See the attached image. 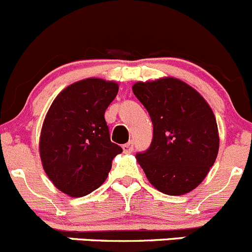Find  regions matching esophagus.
<instances>
[{
    "label": "esophagus",
    "mask_w": 252,
    "mask_h": 252,
    "mask_svg": "<svg viewBox=\"0 0 252 252\" xmlns=\"http://www.w3.org/2000/svg\"><path fill=\"white\" fill-rule=\"evenodd\" d=\"M123 149H124V152H125V153H131V152L133 151V142H132V141L127 142L126 144H124V146H123Z\"/></svg>",
    "instance_id": "obj_1"
}]
</instances>
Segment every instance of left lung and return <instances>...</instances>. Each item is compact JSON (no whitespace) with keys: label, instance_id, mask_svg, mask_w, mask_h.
<instances>
[{"label":"left lung","instance_id":"left-lung-1","mask_svg":"<svg viewBox=\"0 0 252 252\" xmlns=\"http://www.w3.org/2000/svg\"><path fill=\"white\" fill-rule=\"evenodd\" d=\"M132 91L153 123L151 147L136 157L147 179L165 195L191 192L218 156V126L210 104L174 77L137 82Z\"/></svg>","mask_w":252,"mask_h":252}]
</instances>
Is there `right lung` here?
I'll use <instances>...</instances> for the list:
<instances>
[{"label": "right lung", "instance_id": "obj_1", "mask_svg": "<svg viewBox=\"0 0 252 252\" xmlns=\"http://www.w3.org/2000/svg\"><path fill=\"white\" fill-rule=\"evenodd\" d=\"M119 84L86 78L69 84L52 101L42 123L39 153L47 178L71 197L103 185L123 148L110 141L104 115Z\"/></svg>", "mask_w": 252, "mask_h": 252}]
</instances>
